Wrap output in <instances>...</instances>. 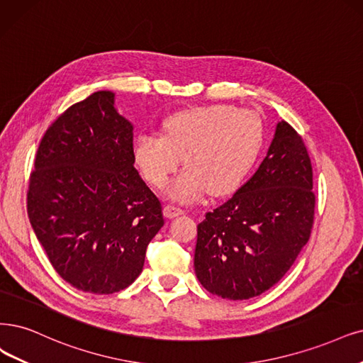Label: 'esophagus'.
<instances>
[{
    "instance_id": "esophagus-1",
    "label": "esophagus",
    "mask_w": 363,
    "mask_h": 363,
    "mask_svg": "<svg viewBox=\"0 0 363 363\" xmlns=\"http://www.w3.org/2000/svg\"><path fill=\"white\" fill-rule=\"evenodd\" d=\"M182 213H184L182 208H178V206H174V205H166L164 206V216L167 218H174V217H178V216H182Z\"/></svg>"
}]
</instances>
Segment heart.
Masks as SVG:
<instances>
[{"label":"heart","instance_id":"1","mask_svg":"<svg viewBox=\"0 0 363 363\" xmlns=\"http://www.w3.org/2000/svg\"><path fill=\"white\" fill-rule=\"evenodd\" d=\"M264 142L262 118L232 104H208L167 116L163 136L139 134L133 154L145 179L163 186L182 163L189 166L167 193L191 200L209 190L213 196L235 191L256 163Z\"/></svg>","mask_w":363,"mask_h":363}]
</instances>
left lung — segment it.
<instances>
[{
	"mask_svg": "<svg viewBox=\"0 0 363 363\" xmlns=\"http://www.w3.org/2000/svg\"><path fill=\"white\" fill-rule=\"evenodd\" d=\"M314 208L311 158L298 131L281 121L256 173L197 225L200 284L232 301L269 290L310 239Z\"/></svg>",
	"mask_w": 363,
	"mask_h": 363,
	"instance_id": "left-lung-1",
	"label": "left lung"
}]
</instances>
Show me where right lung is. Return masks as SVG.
<instances>
[{
  "label": "right lung",
  "instance_id": "1",
  "mask_svg": "<svg viewBox=\"0 0 363 363\" xmlns=\"http://www.w3.org/2000/svg\"><path fill=\"white\" fill-rule=\"evenodd\" d=\"M26 211L53 269L74 289L111 294L140 275L163 209L134 169L133 125L111 91L91 94L49 125Z\"/></svg>",
  "mask_w": 363,
  "mask_h": 363
}]
</instances>
